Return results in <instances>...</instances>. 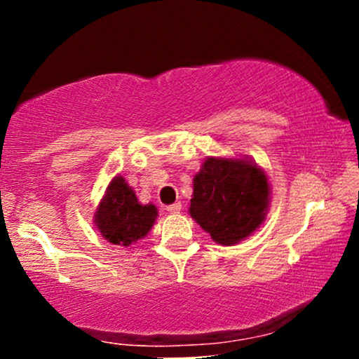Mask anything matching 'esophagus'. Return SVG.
<instances>
[{"mask_svg":"<svg viewBox=\"0 0 359 359\" xmlns=\"http://www.w3.org/2000/svg\"><path fill=\"white\" fill-rule=\"evenodd\" d=\"M167 211L170 212V214H177V212H180V211H182V204H180V203H175V204L167 205Z\"/></svg>","mask_w":359,"mask_h":359,"instance_id":"34e87169","label":"esophagus"}]
</instances>
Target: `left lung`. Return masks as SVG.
Returning a JSON list of instances; mask_svg holds the SVG:
<instances>
[{
  "instance_id": "8db88e82",
  "label": "left lung",
  "mask_w": 359,
  "mask_h": 359,
  "mask_svg": "<svg viewBox=\"0 0 359 359\" xmlns=\"http://www.w3.org/2000/svg\"><path fill=\"white\" fill-rule=\"evenodd\" d=\"M270 184L248 158L208 156L194 177L192 219L222 246L248 238L265 221Z\"/></svg>"
}]
</instances>
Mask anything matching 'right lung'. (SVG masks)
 I'll return each instance as SVG.
<instances>
[{
	"mask_svg": "<svg viewBox=\"0 0 359 359\" xmlns=\"http://www.w3.org/2000/svg\"><path fill=\"white\" fill-rule=\"evenodd\" d=\"M154 204H140L137 194L121 175L114 177L106 189L100 208L94 214V224L104 240L113 245L130 246L147 236L156 219Z\"/></svg>",
	"mask_w": 359,
	"mask_h": 359,
	"instance_id": "right-lung-1",
	"label": "right lung"
}]
</instances>
